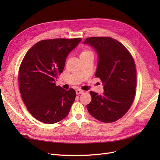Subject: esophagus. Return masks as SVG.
Wrapping results in <instances>:
<instances>
[{
    "label": "esophagus",
    "mask_w": 160,
    "mask_h": 160,
    "mask_svg": "<svg viewBox=\"0 0 160 160\" xmlns=\"http://www.w3.org/2000/svg\"><path fill=\"white\" fill-rule=\"evenodd\" d=\"M83 93H84V91L81 90V89H77L76 90V94L77 95H80V94H82Z\"/></svg>",
    "instance_id": "esophagus-1"
}]
</instances>
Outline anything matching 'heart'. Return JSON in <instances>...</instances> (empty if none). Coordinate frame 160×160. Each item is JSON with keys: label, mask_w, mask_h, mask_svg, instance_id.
<instances>
[{"label": "heart", "mask_w": 160, "mask_h": 160, "mask_svg": "<svg viewBox=\"0 0 160 160\" xmlns=\"http://www.w3.org/2000/svg\"><path fill=\"white\" fill-rule=\"evenodd\" d=\"M93 55V52H92V51H91L89 49H85L84 51H83L81 52V55H80V57H83V56H88V55Z\"/></svg>", "instance_id": "obj_1"}]
</instances>
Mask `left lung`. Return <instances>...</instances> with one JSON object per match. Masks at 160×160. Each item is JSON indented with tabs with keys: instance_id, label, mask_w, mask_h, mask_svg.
<instances>
[{
	"instance_id": "8db88e82",
	"label": "left lung",
	"mask_w": 160,
	"mask_h": 160,
	"mask_svg": "<svg viewBox=\"0 0 160 160\" xmlns=\"http://www.w3.org/2000/svg\"><path fill=\"white\" fill-rule=\"evenodd\" d=\"M98 56L95 77L103 85L102 95L91 91L87 105L89 113L100 122L111 123L122 118L132 105L136 88V69L132 55L122 43L110 37L87 38Z\"/></svg>"
}]
</instances>
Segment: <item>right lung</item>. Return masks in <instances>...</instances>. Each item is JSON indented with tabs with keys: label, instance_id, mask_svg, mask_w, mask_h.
<instances>
[{
	"label": "right lung",
	"instance_id": "add662e5",
	"mask_svg": "<svg viewBox=\"0 0 160 160\" xmlns=\"http://www.w3.org/2000/svg\"><path fill=\"white\" fill-rule=\"evenodd\" d=\"M82 39L55 38L37 42L26 53L18 72V85L24 103L34 118L52 124L69 114L75 99L73 89L55 85L70 52Z\"/></svg>",
	"mask_w": 160,
	"mask_h": 160
}]
</instances>
